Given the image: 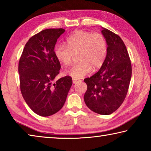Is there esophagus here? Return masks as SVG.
Segmentation results:
<instances>
[{"label": "esophagus", "mask_w": 151, "mask_h": 151, "mask_svg": "<svg viewBox=\"0 0 151 151\" xmlns=\"http://www.w3.org/2000/svg\"><path fill=\"white\" fill-rule=\"evenodd\" d=\"M80 81V80H79V79H77V78H73V83H74V84H76V83H78V82Z\"/></svg>", "instance_id": "esophagus-1"}]
</instances>
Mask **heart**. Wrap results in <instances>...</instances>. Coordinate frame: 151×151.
<instances>
[{
    "label": "heart",
    "mask_w": 151,
    "mask_h": 151,
    "mask_svg": "<svg viewBox=\"0 0 151 151\" xmlns=\"http://www.w3.org/2000/svg\"><path fill=\"white\" fill-rule=\"evenodd\" d=\"M67 46L58 44L54 52L57 59L64 65L72 63L74 55L78 54L79 63L65 72L74 78H81L102 67L106 59L109 45L106 37L100 32L76 30L66 39Z\"/></svg>",
    "instance_id": "b5f03b06"
}]
</instances>
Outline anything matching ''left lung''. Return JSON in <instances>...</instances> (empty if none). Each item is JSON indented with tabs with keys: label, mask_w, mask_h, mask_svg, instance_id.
Wrapping results in <instances>:
<instances>
[{
	"label": "left lung",
	"mask_w": 151,
	"mask_h": 151,
	"mask_svg": "<svg viewBox=\"0 0 151 151\" xmlns=\"http://www.w3.org/2000/svg\"><path fill=\"white\" fill-rule=\"evenodd\" d=\"M109 45L106 59L98 72L84 81L86 105L94 112L108 115L123 103L129 90L132 66L126 46L118 35L103 28Z\"/></svg>",
	"instance_id": "8db88e82"
}]
</instances>
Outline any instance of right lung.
Returning a JSON list of instances; mask_svg holds the SVG:
<instances>
[{"instance_id": "1", "label": "right lung", "mask_w": 151, "mask_h": 151, "mask_svg": "<svg viewBox=\"0 0 151 151\" xmlns=\"http://www.w3.org/2000/svg\"><path fill=\"white\" fill-rule=\"evenodd\" d=\"M65 31L63 29H48L32 36L19 60L22 95L30 109L42 116L52 115L62 109L73 84L70 76L54 82L60 69L54 48Z\"/></svg>"}]
</instances>
